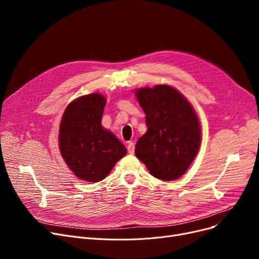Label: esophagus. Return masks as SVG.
<instances>
[{"instance_id":"34e87169","label":"esophagus","mask_w":259,"mask_h":259,"mask_svg":"<svg viewBox=\"0 0 259 259\" xmlns=\"http://www.w3.org/2000/svg\"><path fill=\"white\" fill-rule=\"evenodd\" d=\"M134 144L132 142H129L128 145H127V150H128V153L129 154H133L134 153Z\"/></svg>"}]
</instances>
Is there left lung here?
<instances>
[{
  "instance_id": "obj_1",
  "label": "left lung",
  "mask_w": 259,
  "mask_h": 259,
  "mask_svg": "<svg viewBox=\"0 0 259 259\" xmlns=\"http://www.w3.org/2000/svg\"><path fill=\"white\" fill-rule=\"evenodd\" d=\"M135 97L148 127L135 146V155L154 178L166 182L180 179L200 147V122L193 106L169 85L135 89Z\"/></svg>"
}]
</instances>
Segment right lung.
Masks as SVG:
<instances>
[{
	"mask_svg": "<svg viewBox=\"0 0 259 259\" xmlns=\"http://www.w3.org/2000/svg\"><path fill=\"white\" fill-rule=\"evenodd\" d=\"M106 99L90 93L72 101L65 109L59 130L63 159L79 180L103 181L127 149L115 135L102 126Z\"/></svg>",
	"mask_w": 259,
	"mask_h": 259,
	"instance_id": "right-lung-1",
	"label": "right lung"
}]
</instances>
